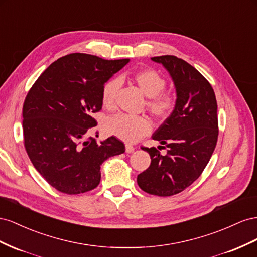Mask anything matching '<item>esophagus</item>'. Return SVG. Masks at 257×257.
Segmentation results:
<instances>
[{"instance_id": "esophagus-1", "label": "esophagus", "mask_w": 257, "mask_h": 257, "mask_svg": "<svg viewBox=\"0 0 257 257\" xmlns=\"http://www.w3.org/2000/svg\"><path fill=\"white\" fill-rule=\"evenodd\" d=\"M135 151V148L131 144H129V143H127L126 144V153H128V154H130V153H133Z\"/></svg>"}]
</instances>
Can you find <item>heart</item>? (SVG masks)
Listing matches in <instances>:
<instances>
[{"instance_id":"b5f03b06","label":"heart","mask_w":257,"mask_h":257,"mask_svg":"<svg viewBox=\"0 0 257 257\" xmlns=\"http://www.w3.org/2000/svg\"><path fill=\"white\" fill-rule=\"evenodd\" d=\"M130 78L144 96L149 98L146 106L150 113L159 120L169 118L177 107L178 100L172 92L164 91L165 78L157 71L152 69L136 71L130 75ZM119 87L120 80L118 78H111L104 83L101 99L105 107L112 108L114 106ZM104 128L108 135L115 136L126 142H136L150 133L152 123L144 116L116 114L107 118Z\"/></svg>"}]
</instances>
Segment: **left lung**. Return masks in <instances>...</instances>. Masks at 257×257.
<instances>
[{
	"mask_svg": "<svg viewBox=\"0 0 257 257\" xmlns=\"http://www.w3.org/2000/svg\"><path fill=\"white\" fill-rule=\"evenodd\" d=\"M152 60L169 72L178 103L152 136L165 145L161 148H167V154L144 148L151 165L138 175L137 182L145 193L168 197L192 185L208 165L218 137L217 103L213 88L193 65L170 55Z\"/></svg>",
	"mask_w": 257,
	"mask_h": 257,
	"instance_id": "8db88e82",
	"label": "left lung"
}]
</instances>
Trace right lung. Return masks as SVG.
<instances>
[{
    "instance_id": "obj_1",
    "label": "right lung",
    "mask_w": 257,
    "mask_h": 257,
    "mask_svg": "<svg viewBox=\"0 0 257 257\" xmlns=\"http://www.w3.org/2000/svg\"><path fill=\"white\" fill-rule=\"evenodd\" d=\"M129 61L70 54L51 63L29 90L23 107L25 148L35 169L59 192L96 188L103 161L124 152L115 137L97 143L89 135L97 126L92 116L102 108V87Z\"/></svg>"
}]
</instances>
